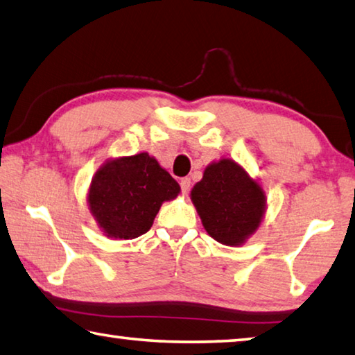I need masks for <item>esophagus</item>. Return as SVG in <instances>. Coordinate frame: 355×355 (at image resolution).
<instances>
[{"instance_id":"obj_1","label":"esophagus","mask_w":355,"mask_h":355,"mask_svg":"<svg viewBox=\"0 0 355 355\" xmlns=\"http://www.w3.org/2000/svg\"><path fill=\"white\" fill-rule=\"evenodd\" d=\"M180 188H182V192L186 196L191 189V178H182V182H180Z\"/></svg>"}]
</instances>
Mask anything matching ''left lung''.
<instances>
[{
    "label": "left lung",
    "instance_id": "left-lung-1",
    "mask_svg": "<svg viewBox=\"0 0 355 355\" xmlns=\"http://www.w3.org/2000/svg\"><path fill=\"white\" fill-rule=\"evenodd\" d=\"M191 200L212 239L230 247L242 245L259 228L266 194L233 159L211 163L192 188Z\"/></svg>",
    "mask_w": 355,
    "mask_h": 355
}]
</instances>
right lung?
<instances>
[{"label":"right lung","instance_id":"add662e5","mask_svg":"<svg viewBox=\"0 0 355 355\" xmlns=\"http://www.w3.org/2000/svg\"><path fill=\"white\" fill-rule=\"evenodd\" d=\"M178 192L171 173L144 152L107 161L93 177L88 203L107 237L135 239L150 230L159 206Z\"/></svg>","mask_w":355,"mask_h":355}]
</instances>
